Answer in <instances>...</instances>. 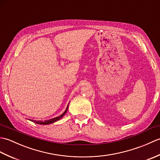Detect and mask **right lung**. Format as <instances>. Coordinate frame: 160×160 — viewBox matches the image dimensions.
<instances>
[{
  "instance_id": "obj_1",
  "label": "right lung",
  "mask_w": 160,
  "mask_h": 160,
  "mask_svg": "<svg viewBox=\"0 0 160 160\" xmlns=\"http://www.w3.org/2000/svg\"><path fill=\"white\" fill-rule=\"evenodd\" d=\"M68 107H69V105H68L67 106V108H66V110L64 111V113L62 114V115H60V116H58V117H56V118H52V119H50V120H45V121H40V120H39V121H36V120H31L32 122H34V123H36V124H44V125H45V124H52V123H53L54 122H56V121H58V120H59L60 119H61L62 118L64 115H65V113H67V109H68Z\"/></svg>"
}]
</instances>
